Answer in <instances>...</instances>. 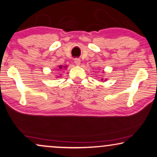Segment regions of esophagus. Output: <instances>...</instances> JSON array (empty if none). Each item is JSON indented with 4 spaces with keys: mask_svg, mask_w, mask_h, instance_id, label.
<instances>
[{
    "mask_svg": "<svg viewBox=\"0 0 157 157\" xmlns=\"http://www.w3.org/2000/svg\"><path fill=\"white\" fill-rule=\"evenodd\" d=\"M75 63L77 66H80V59H78V58L75 59Z\"/></svg>",
    "mask_w": 157,
    "mask_h": 157,
    "instance_id": "34e87169",
    "label": "esophagus"
}]
</instances>
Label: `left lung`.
Listing matches in <instances>:
<instances>
[{
	"instance_id": "obj_1",
	"label": "left lung",
	"mask_w": 157,
	"mask_h": 157,
	"mask_svg": "<svg viewBox=\"0 0 157 157\" xmlns=\"http://www.w3.org/2000/svg\"><path fill=\"white\" fill-rule=\"evenodd\" d=\"M103 73H104V72H103ZM106 80H107V79H105V80H104V81H103V82H105V81H106ZM101 80H102V81H103V79H101Z\"/></svg>"
}]
</instances>
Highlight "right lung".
<instances>
[{
  "label": "right lung",
  "instance_id": "1",
  "mask_svg": "<svg viewBox=\"0 0 157 157\" xmlns=\"http://www.w3.org/2000/svg\"><path fill=\"white\" fill-rule=\"evenodd\" d=\"M67 68V66H66V65H59V66H58L57 67V70H66V69ZM56 76H57V77L58 78V77H61V76H57V75H56Z\"/></svg>",
  "mask_w": 157,
  "mask_h": 157
}]
</instances>
